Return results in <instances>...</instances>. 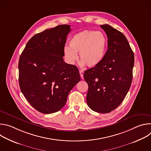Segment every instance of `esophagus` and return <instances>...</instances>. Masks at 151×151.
I'll return each mask as SVG.
<instances>
[{"label": "esophagus", "mask_w": 151, "mask_h": 151, "mask_svg": "<svg viewBox=\"0 0 151 151\" xmlns=\"http://www.w3.org/2000/svg\"><path fill=\"white\" fill-rule=\"evenodd\" d=\"M79 73H80V76L81 77L82 79L83 78V71L82 70H79Z\"/></svg>", "instance_id": "obj_1"}]
</instances>
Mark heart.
Returning <instances> with one entry per match:
<instances>
[{"label":"heart","instance_id":"heart-1","mask_svg":"<svg viewBox=\"0 0 151 151\" xmlns=\"http://www.w3.org/2000/svg\"><path fill=\"white\" fill-rule=\"evenodd\" d=\"M108 46L106 35L99 31L85 30L75 34L69 40V47L64 49V55L69 63L77 59L83 66L93 68L104 59Z\"/></svg>","mask_w":151,"mask_h":151}]
</instances>
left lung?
<instances>
[{
	"label": "left lung",
	"mask_w": 151,
	"mask_h": 151,
	"mask_svg": "<svg viewBox=\"0 0 151 151\" xmlns=\"http://www.w3.org/2000/svg\"><path fill=\"white\" fill-rule=\"evenodd\" d=\"M108 38V46L103 61L84 72L88 85L87 103L98 113L115 109L125 97L132 82L134 53L125 36L108 24L100 26Z\"/></svg>",
	"instance_id": "obj_1"
}]
</instances>
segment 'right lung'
<instances>
[{"label": "right lung", "instance_id": "1", "mask_svg": "<svg viewBox=\"0 0 151 151\" xmlns=\"http://www.w3.org/2000/svg\"><path fill=\"white\" fill-rule=\"evenodd\" d=\"M70 30V26L63 24L36 34L19 57L21 91L41 113L60 111L81 80L78 68L63 61L64 45Z\"/></svg>", "mask_w": 151, "mask_h": 151}]
</instances>
